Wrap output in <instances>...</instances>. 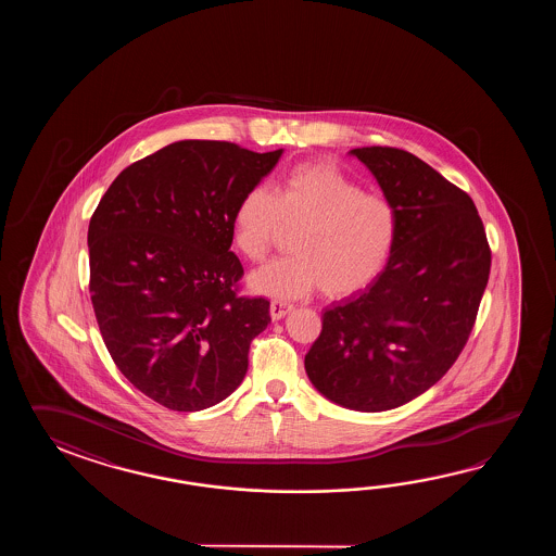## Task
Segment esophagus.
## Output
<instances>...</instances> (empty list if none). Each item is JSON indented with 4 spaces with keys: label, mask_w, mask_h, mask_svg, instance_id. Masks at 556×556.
I'll list each match as a JSON object with an SVG mask.
<instances>
[{
    "label": "esophagus",
    "mask_w": 556,
    "mask_h": 556,
    "mask_svg": "<svg viewBox=\"0 0 556 556\" xmlns=\"http://www.w3.org/2000/svg\"><path fill=\"white\" fill-rule=\"evenodd\" d=\"M292 304H288V302H282V300H273V304H270V316L273 319H282L286 314H290L292 312Z\"/></svg>",
    "instance_id": "esophagus-1"
}]
</instances>
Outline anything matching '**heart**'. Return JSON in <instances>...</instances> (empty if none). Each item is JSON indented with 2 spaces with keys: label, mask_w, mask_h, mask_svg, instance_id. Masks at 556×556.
I'll return each instance as SVG.
<instances>
[{
  "label": "heart",
  "mask_w": 556,
  "mask_h": 556,
  "mask_svg": "<svg viewBox=\"0 0 556 556\" xmlns=\"http://www.w3.org/2000/svg\"><path fill=\"white\" fill-rule=\"evenodd\" d=\"M295 254L250 276L256 294L298 300L321 286L350 298L378 278L397 238L393 202L330 163L294 166L273 192L247 190L232 214V240L247 261H264L286 230Z\"/></svg>",
  "instance_id": "b5f03b06"
}]
</instances>
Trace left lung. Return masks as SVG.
Listing matches in <instances>:
<instances>
[{"instance_id":"1","label":"left lung","mask_w":556,"mask_h":556,"mask_svg":"<svg viewBox=\"0 0 556 556\" xmlns=\"http://www.w3.org/2000/svg\"><path fill=\"white\" fill-rule=\"evenodd\" d=\"M397 211L386 270L328 307L304 359L314 388L355 412L412 402L443 378L471 336L491 249L475 202L415 154L354 149Z\"/></svg>"}]
</instances>
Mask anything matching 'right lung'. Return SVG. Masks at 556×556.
Listing matches in <instances>:
<instances>
[{"instance_id": "right-lung-1", "label": "right lung", "mask_w": 556, "mask_h": 556, "mask_svg": "<svg viewBox=\"0 0 556 556\" xmlns=\"http://www.w3.org/2000/svg\"><path fill=\"white\" fill-rule=\"evenodd\" d=\"M280 156L228 141L173 142L127 166L94 208V318L118 371L166 409L226 400L270 324L266 298L240 295L244 268L230 244L240 197Z\"/></svg>"}]
</instances>
